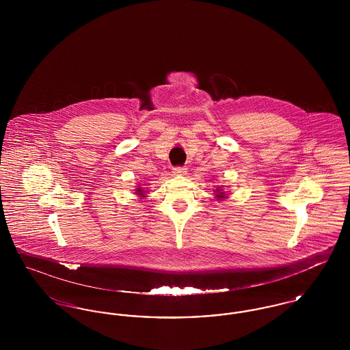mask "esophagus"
Returning a JSON list of instances; mask_svg holds the SVG:
<instances>
[{"label": "esophagus", "mask_w": 350, "mask_h": 350, "mask_svg": "<svg viewBox=\"0 0 350 350\" xmlns=\"http://www.w3.org/2000/svg\"><path fill=\"white\" fill-rule=\"evenodd\" d=\"M172 170H173V174H176V176H183V174H186V172H187L186 167H173Z\"/></svg>", "instance_id": "obj_1"}]
</instances>
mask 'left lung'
I'll return each mask as SVG.
<instances>
[{
    "instance_id": "left-lung-1",
    "label": "left lung",
    "mask_w": 350,
    "mask_h": 350,
    "mask_svg": "<svg viewBox=\"0 0 350 350\" xmlns=\"http://www.w3.org/2000/svg\"><path fill=\"white\" fill-rule=\"evenodd\" d=\"M215 197H217V200H224L226 198V191H223L221 189L217 187L215 190Z\"/></svg>"
}]
</instances>
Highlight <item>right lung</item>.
Listing matches in <instances>:
<instances>
[{
	"label": "right lung",
	"instance_id": "1",
	"mask_svg": "<svg viewBox=\"0 0 350 350\" xmlns=\"http://www.w3.org/2000/svg\"><path fill=\"white\" fill-rule=\"evenodd\" d=\"M135 193L140 197V198H143V197H146V191L142 189V187H137L136 190H135Z\"/></svg>",
	"mask_w": 350,
	"mask_h": 350
}]
</instances>
